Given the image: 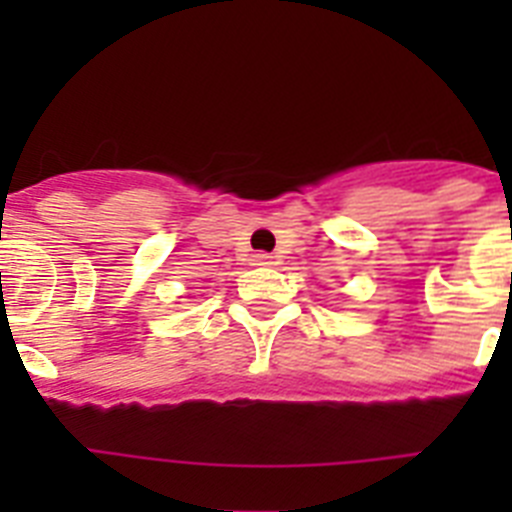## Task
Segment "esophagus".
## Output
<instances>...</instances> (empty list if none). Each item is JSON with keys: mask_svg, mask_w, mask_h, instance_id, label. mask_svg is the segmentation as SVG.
Instances as JSON below:
<instances>
[{"mask_svg": "<svg viewBox=\"0 0 512 512\" xmlns=\"http://www.w3.org/2000/svg\"><path fill=\"white\" fill-rule=\"evenodd\" d=\"M253 264L271 266V264H277V261H274V256H271V253H256V256H253Z\"/></svg>", "mask_w": 512, "mask_h": 512, "instance_id": "esophagus-1", "label": "esophagus"}]
</instances>
